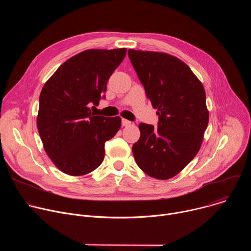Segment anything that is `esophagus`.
<instances>
[{
    "mask_svg": "<svg viewBox=\"0 0 251 251\" xmlns=\"http://www.w3.org/2000/svg\"><path fill=\"white\" fill-rule=\"evenodd\" d=\"M129 125H131V121L127 119H122V126H129Z\"/></svg>",
    "mask_w": 251,
    "mask_h": 251,
    "instance_id": "obj_1",
    "label": "esophagus"
}]
</instances>
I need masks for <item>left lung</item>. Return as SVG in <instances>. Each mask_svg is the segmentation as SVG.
Listing matches in <instances>:
<instances>
[{
  "instance_id": "1",
  "label": "left lung",
  "mask_w": 251,
  "mask_h": 251,
  "mask_svg": "<svg viewBox=\"0 0 251 251\" xmlns=\"http://www.w3.org/2000/svg\"><path fill=\"white\" fill-rule=\"evenodd\" d=\"M128 55L159 115L158 127L139 124L133 155L145 174L168 180L201 149L209 116L205 91L192 69L174 55L136 50H129Z\"/></svg>"
}]
</instances>
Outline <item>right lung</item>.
Returning a JSON list of instances; mask_svg holds the SVG:
<instances>
[{
  "mask_svg": "<svg viewBox=\"0 0 251 251\" xmlns=\"http://www.w3.org/2000/svg\"><path fill=\"white\" fill-rule=\"evenodd\" d=\"M126 49L87 50L62 63L45 83L37 117L44 149L64 174L83 176L104 159V144L121 127V118L96 116L98 105Z\"/></svg>",
  "mask_w": 251,
  "mask_h": 251,
  "instance_id": "obj_1",
  "label": "right lung"
}]
</instances>
